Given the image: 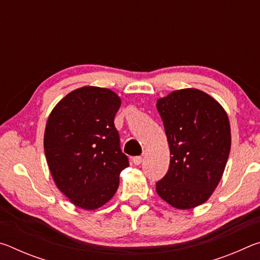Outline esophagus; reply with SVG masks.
<instances>
[{
	"instance_id": "34e87169",
	"label": "esophagus",
	"mask_w": 260,
	"mask_h": 260,
	"mask_svg": "<svg viewBox=\"0 0 260 260\" xmlns=\"http://www.w3.org/2000/svg\"><path fill=\"white\" fill-rule=\"evenodd\" d=\"M132 160H133L135 165H141V164H142V161H143V158L142 157H134Z\"/></svg>"
}]
</instances>
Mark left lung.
I'll list each match as a JSON object with an SVG mask.
<instances>
[{
  "mask_svg": "<svg viewBox=\"0 0 260 260\" xmlns=\"http://www.w3.org/2000/svg\"><path fill=\"white\" fill-rule=\"evenodd\" d=\"M169 142L170 169L156 191L178 210L202 205L222 178L231 151V125L218 101L196 88L157 100Z\"/></svg>",
  "mask_w": 260,
  "mask_h": 260,
  "instance_id": "obj_1",
  "label": "left lung"
}]
</instances>
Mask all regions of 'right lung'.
<instances>
[{
  "label": "right lung",
  "mask_w": 260,
  "mask_h": 260,
  "mask_svg": "<svg viewBox=\"0 0 260 260\" xmlns=\"http://www.w3.org/2000/svg\"><path fill=\"white\" fill-rule=\"evenodd\" d=\"M121 100L108 88L85 86L61 99L48 117L43 147L56 187L77 208L107 204L128 167L114 116Z\"/></svg>",
  "instance_id": "right-lung-1"
}]
</instances>
